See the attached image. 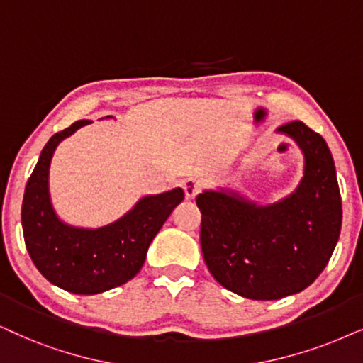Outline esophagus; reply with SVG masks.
Instances as JSON below:
<instances>
[{"label":"esophagus","mask_w":363,"mask_h":363,"mask_svg":"<svg viewBox=\"0 0 363 363\" xmlns=\"http://www.w3.org/2000/svg\"><path fill=\"white\" fill-rule=\"evenodd\" d=\"M182 187H184L187 199H194V197L197 196V192L203 189V181H199V179H194V177L186 179Z\"/></svg>","instance_id":"esophagus-1"}]
</instances>
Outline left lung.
<instances>
[{"label": "left lung", "mask_w": 363, "mask_h": 363, "mask_svg": "<svg viewBox=\"0 0 363 363\" xmlns=\"http://www.w3.org/2000/svg\"><path fill=\"white\" fill-rule=\"evenodd\" d=\"M303 154V177L291 194L259 204L233 189L196 197L201 247L211 274L250 300L303 291L328 264L342 229V197L327 142L295 121L277 128Z\"/></svg>", "instance_id": "obj_1"}]
</instances>
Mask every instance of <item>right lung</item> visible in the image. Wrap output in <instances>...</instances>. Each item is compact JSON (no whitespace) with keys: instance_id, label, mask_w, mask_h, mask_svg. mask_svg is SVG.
Masks as SVG:
<instances>
[{"instance_id":"obj_1","label":"right lung","mask_w":363,"mask_h":363,"mask_svg":"<svg viewBox=\"0 0 363 363\" xmlns=\"http://www.w3.org/2000/svg\"><path fill=\"white\" fill-rule=\"evenodd\" d=\"M89 123L75 122L47 142L21 206L23 236L36 269L55 286L75 295H97L134 278L159 229L184 199L181 187L144 196L125 214L100 228L72 226L60 219L50 197V164L60 142Z\"/></svg>"}]
</instances>
